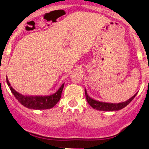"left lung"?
<instances>
[{
	"mask_svg": "<svg viewBox=\"0 0 149 149\" xmlns=\"http://www.w3.org/2000/svg\"><path fill=\"white\" fill-rule=\"evenodd\" d=\"M85 95H86V101L89 103L93 108L97 110H102V111H115V110H119L121 109L124 108L125 107L127 106L131 101L134 98V97L136 96V94L134 95L133 97H131L130 99L127 101H124L122 103H118V104H113V103H106V102H101V101H95V100L93 99L90 98L87 95L86 90L85 89Z\"/></svg>",
	"mask_w": 149,
	"mask_h": 149,
	"instance_id": "8db88e82",
	"label": "left lung"
}]
</instances>
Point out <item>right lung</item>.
<instances>
[{
    "label": "right lung",
    "mask_w": 149,
    "mask_h": 149,
    "mask_svg": "<svg viewBox=\"0 0 149 149\" xmlns=\"http://www.w3.org/2000/svg\"><path fill=\"white\" fill-rule=\"evenodd\" d=\"M6 83L8 86H10L12 93L14 95L16 99L18 100L22 105L29 109L33 110H45V109H51L57 104L61 98L62 92H63L64 84H62L60 89L56 91V93L51 95L47 96H39V95H24L16 92L13 89L6 77Z\"/></svg>",
    "instance_id": "obj_1"
}]
</instances>
